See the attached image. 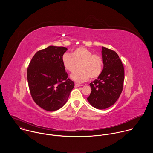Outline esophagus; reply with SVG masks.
Segmentation results:
<instances>
[{"label": "esophagus", "instance_id": "34e87169", "mask_svg": "<svg viewBox=\"0 0 153 153\" xmlns=\"http://www.w3.org/2000/svg\"><path fill=\"white\" fill-rule=\"evenodd\" d=\"M82 86V85H80V84H79V83H75V87H79V86Z\"/></svg>", "mask_w": 153, "mask_h": 153}]
</instances>
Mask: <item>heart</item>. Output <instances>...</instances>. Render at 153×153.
Instances as JSON below:
<instances>
[{
  "instance_id": "heart-1",
  "label": "heart",
  "mask_w": 153,
  "mask_h": 153,
  "mask_svg": "<svg viewBox=\"0 0 153 153\" xmlns=\"http://www.w3.org/2000/svg\"><path fill=\"white\" fill-rule=\"evenodd\" d=\"M63 67L68 71L74 73L79 67L80 70L71 76L73 80L77 82H83L97 79L102 73L103 60L98 54L88 48L80 47L74 49L71 54L65 53L62 56Z\"/></svg>"
}]
</instances>
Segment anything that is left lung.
I'll use <instances>...</instances> for the list:
<instances>
[{
  "instance_id": "8db88e82",
  "label": "left lung",
  "mask_w": 153,
  "mask_h": 153,
  "mask_svg": "<svg viewBox=\"0 0 153 153\" xmlns=\"http://www.w3.org/2000/svg\"><path fill=\"white\" fill-rule=\"evenodd\" d=\"M103 68L101 74L90 83L91 92L87 100L94 108L104 110L119 99L124 81V68L118 54L102 47Z\"/></svg>"
}]
</instances>
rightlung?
<instances>
[{
	"label": "right lung",
	"instance_id": "1",
	"mask_svg": "<svg viewBox=\"0 0 153 153\" xmlns=\"http://www.w3.org/2000/svg\"><path fill=\"white\" fill-rule=\"evenodd\" d=\"M67 48L49 46L38 51L27 68V79L35 103L48 111L62 108L68 99L74 82L68 78L62 63Z\"/></svg>",
	"mask_w": 153,
	"mask_h": 153
}]
</instances>
